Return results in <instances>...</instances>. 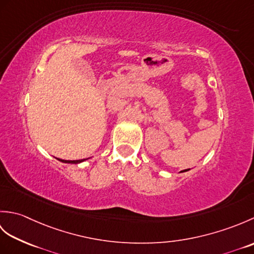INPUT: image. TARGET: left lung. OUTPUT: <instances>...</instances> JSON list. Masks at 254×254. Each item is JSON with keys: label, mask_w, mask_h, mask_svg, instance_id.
I'll return each instance as SVG.
<instances>
[{"label": "left lung", "mask_w": 254, "mask_h": 254, "mask_svg": "<svg viewBox=\"0 0 254 254\" xmlns=\"http://www.w3.org/2000/svg\"><path fill=\"white\" fill-rule=\"evenodd\" d=\"M188 170H189V169H186V170H183V171H188ZM183 171H181V172H183Z\"/></svg>", "instance_id": "left-lung-1"}]
</instances>
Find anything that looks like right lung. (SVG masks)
<instances>
[{
    "mask_svg": "<svg viewBox=\"0 0 254 254\" xmlns=\"http://www.w3.org/2000/svg\"><path fill=\"white\" fill-rule=\"evenodd\" d=\"M59 159V158H58ZM60 161H62V163H65V164H79L82 163V161L86 160V159H79V160H64V159H59Z\"/></svg>",
    "mask_w": 254,
    "mask_h": 254,
    "instance_id": "add662e5",
    "label": "right lung"
}]
</instances>
